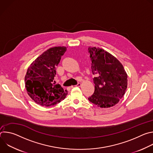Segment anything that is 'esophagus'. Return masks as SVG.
<instances>
[{"label": "esophagus", "mask_w": 153, "mask_h": 153, "mask_svg": "<svg viewBox=\"0 0 153 153\" xmlns=\"http://www.w3.org/2000/svg\"><path fill=\"white\" fill-rule=\"evenodd\" d=\"M81 85V83H78L76 85H75V86H80ZM74 86H71V88H73Z\"/></svg>", "instance_id": "obj_1"}]
</instances>
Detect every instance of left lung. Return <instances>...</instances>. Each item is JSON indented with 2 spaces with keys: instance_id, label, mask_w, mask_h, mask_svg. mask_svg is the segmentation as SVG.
<instances>
[{
  "instance_id": "obj_1",
  "label": "left lung",
  "mask_w": 153,
  "mask_h": 153,
  "mask_svg": "<svg viewBox=\"0 0 153 153\" xmlns=\"http://www.w3.org/2000/svg\"><path fill=\"white\" fill-rule=\"evenodd\" d=\"M91 70L96 77L94 92L88 97L90 102L100 108H110L123 97L127 88V74L122 64L104 50L89 47Z\"/></svg>"
}]
</instances>
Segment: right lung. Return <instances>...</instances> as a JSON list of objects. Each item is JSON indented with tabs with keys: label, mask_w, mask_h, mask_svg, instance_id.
I'll return each mask as SVG.
<instances>
[{
	"label": "right lung",
	"mask_w": 153,
	"mask_h": 153,
	"mask_svg": "<svg viewBox=\"0 0 153 153\" xmlns=\"http://www.w3.org/2000/svg\"><path fill=\"white\" fill-rule=\"evenodd\" d=\"M67 49L65 47L51 48L40 55L28 68L25 77V88L29 96L37 104L55 105L67 95V91L54 80L56 68Z\"/></svg>",
	"instance_id": "right-lung-1"
}]
</instances>
